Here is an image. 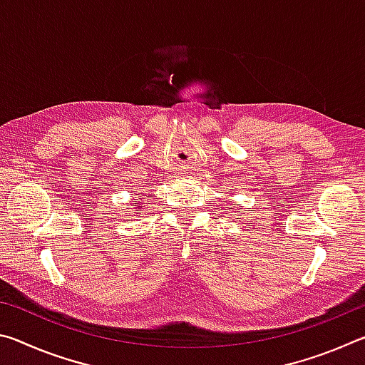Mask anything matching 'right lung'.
Returning <instances> with one entry per match:
<instances>
[{
	"instance_id": "1",
	"label": "right lung",
	"mask_w": 365,
	"mask_h": 365,
	"mask_svg": "<svg viewBox=\"0 0 365 365\" xmlns=\"http://www.w3.org/2000/svg\"><path fill=\"white\" fill-rule=\"evenodd\" d=\"M138 204L140 205V207L138 206ZM133 205H135V206H137V207H135V209H141V207H143V206H141V205H143V202H138V201H135V202H133Z\"/></svg>"
}]
</instances>
